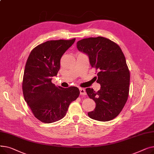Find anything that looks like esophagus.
Wrapping results in <instances>:
<instances>
[{"label":"esophagus","instance_id":"34e87169","mask_svg":"<svg viewBox=\"0 0 154 154\" xmlns=\"http://www.w3.org/2000/svg\"><path fill=\"white\" fill-rule=\"evenodd\" d=\"M80 95H85L87 94H86V92H85V90L84 89V88H80Z\"/></svg>","mask_w":154,"mask_h":154}]
</instances>
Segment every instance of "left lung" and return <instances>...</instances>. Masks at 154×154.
<instances>
[{
  "label": "left lung",
  "instance_id": "left-lung-1",
  "mask_svg": "<svg viewBox=\"0 0 154 154\" xmlns=\"http://www.w3.org/2000/svg\"><path fill=\"white\" fill-rule=\"evenodd\" d=\"M77 47L88 55L92 67L99 71L96 79L100 89H85L96 104L88 117L102 122L114 119L123 109L129 93L130 72L124 53L118 44L102 37L80 40Z\"/></svg>",
  "mask_w": 154,
  "mask_h": 154
}]
</instances>
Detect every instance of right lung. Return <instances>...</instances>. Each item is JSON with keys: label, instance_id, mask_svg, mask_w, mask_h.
<instances>
[{"label": "right lung", "instance_id": "right-lung-1", "mask_svg": "<svg viewBox=\"0 0 154 154\" xmlns=\"http://www.w3.org/2000/svg\"><path fill=\"white\" fill-rule=\"evenodd\" d=\"M75 40H48L33 48L29 55L22 80L23 97L32 114L42 122L62 119L70 103L79 96L76 87L62 88L52 83V77L60 69L62 56Z\"/></svg>", "mask_w": 154, "mask_h": 154}]
</instances>
